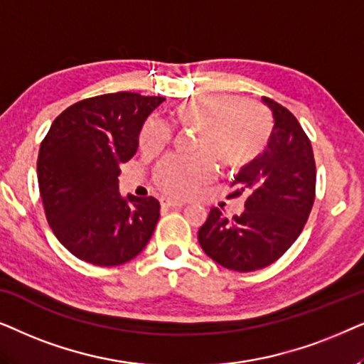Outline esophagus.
I'll list each match as a JSON object with an SVG mask.
<instances>
[{"mask_svg": "<svg viewBox=\"0 0 364 364\" xmlns=\"http://www.w3.org/2000/svg\"><path fill=\"white\" fill-rule=\"evenodd\" d=\"M159 203H161V208H183L185 206V203L183 201H173V200H169V198H161V200H159Z\"/></svg>", "mask_w": 364, "mask_h": 364, "instance_id": "1", "label": "esophagus"}]
</instances>
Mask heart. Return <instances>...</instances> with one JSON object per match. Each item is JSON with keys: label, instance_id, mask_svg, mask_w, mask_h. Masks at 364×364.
Masks as SVG:
<instances>
[{"label": "heart", "instance_id": "b5f03b06", "mask_svg": "<svg viewBox=\"0 0 364 364\" xmlns=\"http://www.w3.org/2000/svg\"><path fill=\"white\" fill-rule=\"evenodd\" d=\"M171 116L185 132H198L193 149L200 156L169 158L154 169L153 181L164 195L186 198L215 174V159L231 171L253 161L271 132V116L259 103L238 96L216 95L183 100ZM171 129L148 119L139 133V149L156 154L171 141Z\"/></svg>", "mask_w": 364, "mask_h": 364}]
</instances>
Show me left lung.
<instances>
[{"label":"left lung","instance_id":"obj_1","mask_svg":"<svg viewBox=\"0 0 364 364\" xmlns=\"http://www.w3.org/2000/svg\"><path fill=\"white\" fill-rule=\"evenodd\" d=\"M274 116L268 148L241 169L228 198L245 196V211L226 218L218 208L198 231L218 264L248 273L287 253L306 225L316 196V164L308 134L291 111L263 96Z\"/></svg>","mask_w":364,"mask_h":364}]
</instances>
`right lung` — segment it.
<instances>
[{
    "label": "right lung",
    "instance_id": "right-lung-1",
    "mask_svg": "<svg viewBox=\"0 0 364 364\" xmlns=\"http://www.w3.org/2000/svg\"><path fill=\"white\" fill-rule=\"evenodd\" d=\"M161 96L129 91L86 98L53 121L38 154L46 220L60 243L96 266L141 253L159 220L153 196L121 198V163L136 153L139 129Z\"/></svg>",
    "mask_w": 364,
    "mask_h": 364
}]
</instances>
